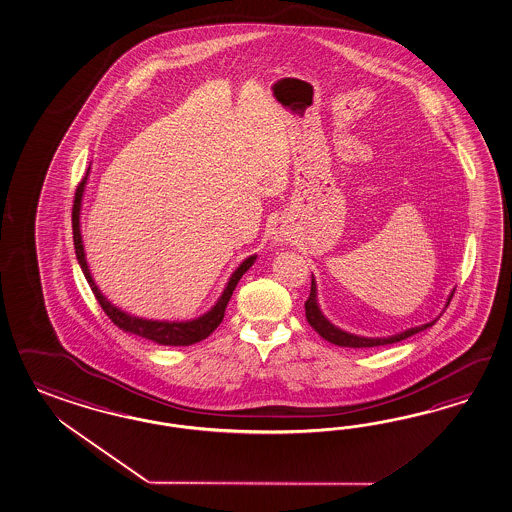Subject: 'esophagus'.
I'll return each instance as SVG.
<instances>
[{
    "instance_id": "obj_1",
    "label": "esophagus",
    "mask_w": 512,
    "mask_h": 512,
    "mask_svg": "<svg viewBox=\"0 0 512 512\" xmlns=\"http://www.w3.org/2000/svg\"><path fill=\"white\" fill-rule=\"evenodd\" d=\"M272 240H274L275 244H281V242L288 240L287 229L281 224L275 225L274 229H272Z\"/></svg>"
}]
</instances>
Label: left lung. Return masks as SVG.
Returning <instances> with one entry per match:
<instances>
[{"label":"left lung","instance_id":"left-lung-1","mask_svg":"<svg viewBox=\"0 0 512 512\" xmlns=\"http://www.w3.org/2000/svg\"><path fill=\"white\" fill-rule=\"evenodd\" d=\"M451 296H453V294H451ZM451 296H449L448 305L449 301H451ZM305 316H307L309 324L312 325V329H314L320 337L325 338V340L331 342V344L344 346V348H377V346H387V344H394V342H401V340H405V338L412 337V335L424 331V329L435 325V322H437V320H435V322H429V324L411 327V329H407V331H403V333H398V335H392V337L387 338H366L359 337V335H351V333H346V331L338 329L337 325L331 324V322L325 318L324 314H322V311H320L318 300H316V281H314V277H312L309 300L305 301Z\"/></svg>","mask_w":512,"mask_h":512}]
</instances>
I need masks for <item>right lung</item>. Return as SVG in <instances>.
<instances>
[{
	"mask_svg": "<svg viewBox=\"0 0 512 512\" xmlns=\"http://www.w3.org/2000/svg\"><path fill=\"white\" fill-rule=\"evenodd\" d=\"M90 170V168H88ZM87 185V177H83V181L79 183V187L75 190L74 209H72V227H74V248L75 257L79 261V266L83 270V274L87 277L88 285L92 288L96 300L101 305V309L111 318L114 325H118L120 329H124L127 333H133L138 337L148 338L161 346H190L196 344L203 338L209 337L212 331L222 324L224 320L225 307L233 296V290L237 287L240 277L246 274L251 268V264L257 259V255H251L246 261L238 266L233 275L227 281V287L224 288L220 300L216 301V305L211 311L205 312L196 320H188V322H157V320H144L138 316H131L127 312L120 311L118 307H114L111 301L107 300L100 292V288L96 287L90 270H88L87 259H85V250H83V238H81V229H79V214H81V200H83V192Z\"/></svg>",
	"mask_w": 512,
	"mask_h": 512,
	"instance_id": "1",
	"label": "right lung"
}]
</instances>
